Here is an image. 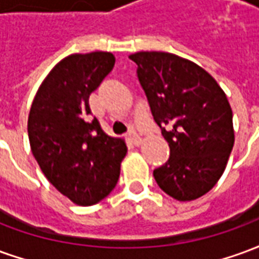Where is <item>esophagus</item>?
Here are the masks:
<instances>
[{
	"label": "esophagus",
	"instance_id": "34e87169",
	"mask_svg": "<svg viewBox=\"0 0 259 259\" xmlns=\"http://www.w3.org/2000/svg\"><path fill=\"white\" fill-rule=\"evenodd\" d=\"M127 140L133 144V146H141V143H143V140H141V137L136 132H129V135H127Z\"/></svg>",
	"mask_w": 259,
	"mask_h": 259
}]
</instances>
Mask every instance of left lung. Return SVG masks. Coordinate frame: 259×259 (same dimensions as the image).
<instances>
[{
  "mask_svg": "<svg viewBox=\"0 0 259 259\" xmlns=\"http://www.w3.org/2000/svg\"><path fill=\"white\" fill-rule=\"evenodd\" d=\"M129 58L170 148L168 162L154 170L155 182L178 201L206 194L225 172L234 144L225 91L205 69L179 55L140 51Z\"/></svg>",
  "mask_w": 259,
  "mask_h": 259,
  "instance_id": "obj_1",
  "label": "left lung"
}]
</instances>
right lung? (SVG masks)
I'll use <instances>...</instances> for the list:
<instances>
[{
    "instance_id": "1",
    "label": "right lung",
    "mask_w": 259,
    "mask_h": 259,
    "mask_svg": "<svg viewBox=\"0 0 259 259\" xmlns=\"http://www.w3.org/2000/svg\"><path fill=\"white\" fill-rule=\"evenodd\" d=\"M115 65L113 54L94 51L61 59L31 102L30 150L48 182L76 205H94L116 186L127 152L123 139L108 136L89 97Z\"/></svg>"
}]
</instances>
